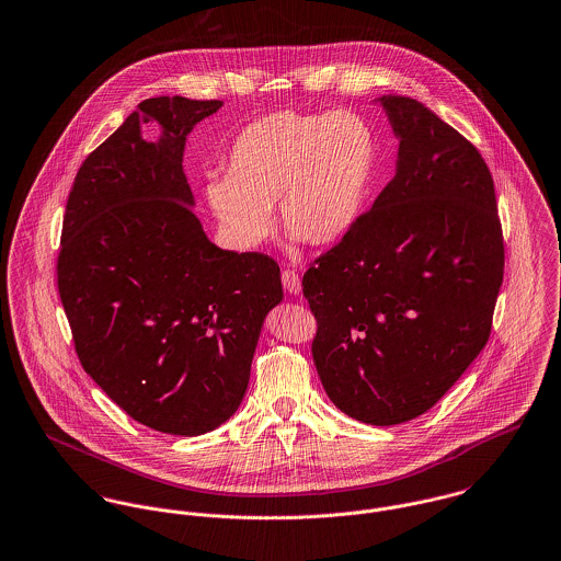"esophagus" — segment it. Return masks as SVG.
<instances>
[{"label": "esophagus", "mask_w": 561, "mask_h": 561, "mask_svg": "<svg viewBox=\"0 0 561 561\" xmlns=\"http://www.w3.org/2000/svg\"><path fill=\"white\" fill-rule=\"evenodd\" d=\"M283 285H285V289L289 291V294H294V296H298L300 291H302V283H300V274L296 272V270H283Z\"/></svg>", "instance_id": "1"}]
</instances>
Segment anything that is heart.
Masks as SVG:
<instances>
[{"label": "heart", "instance_id": "b5f03b06", "mask_svg": "<svg viewBox=\"0 0 561 561\" xmlns=\"http://www.w3.org/2000/svg\"><path fill=\"white\" fill-rule=\"evenodd\" d=\"M377 169V135L356 111H274L249 124L229 150V173L205 180L225 240L256 249L280 222L312 247L343 240L364 211Z\"/></svg>", "mask_w": 561, "mask_h": 561}]
</instances>
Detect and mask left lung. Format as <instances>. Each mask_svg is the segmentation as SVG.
<instances>
[{
  "instance_id": "8db88e82",
  "label": "left lung",
  "mask_w": 561,
  "mask_h": 561,
  "mask_svg": "<svg viewBox=\"0 0 561 561\" xmlns=\"http://www.w3.org/2000/svg\"><path fill=\"white\" fill-rule=\"evenodd\" d=\"M397 173L314 259L302 291L330 401L392 426L433 408L484 350L504 280L495 186L480 152L422 102L381 96Z\"/></svg>"
}]
</instances>
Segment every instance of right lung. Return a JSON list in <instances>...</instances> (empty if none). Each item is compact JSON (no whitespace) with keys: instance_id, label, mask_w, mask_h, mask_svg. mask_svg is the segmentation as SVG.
Returning <instances> with one entry per match:
<instances>
[{"instance_id":"1","label":"right lung","mask_w":561,"mask_h":561,"mask_svg":"<svg viewBox=\"0 0 561 561\" xmlns=\"http://www.w3.org/2000/svg\"><path fill=\"white\" fill-rule=\"evenodd\" d=\"M220 106L141 102L83 160L57 256L85 373L133 420L182 437L238 411L265 314L283 300L272 256L218 249L193 211L186 137ZM148 121L163 130L158 142L140 137Z\"/></svg>"}]
</instances>
